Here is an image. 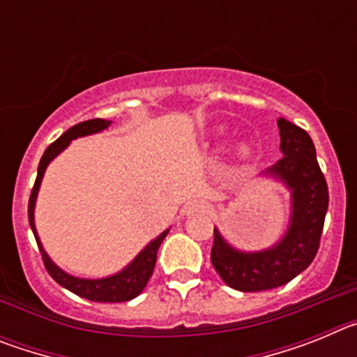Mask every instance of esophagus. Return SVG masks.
I'll use <instances>...</instances> for the list:
<instances>
[{
	"label": "esophagus",
	"mask_w": 357,
	"mask_h": 357,
	"mask_svg": "<svg viewBox=\"0 0 357 357\" xmlns=\"http://www.w3.org/2000/svg\"><path fill=\"white\" fill-rule=\"evenodd\" d=\"M207 209H209V206L206 202H195L193 206L189 207V213H206Z\"/></svg>",
	"instance_id": "esophagus-1"
}]
</instances>
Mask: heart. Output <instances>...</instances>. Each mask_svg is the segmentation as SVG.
Returning a JSON list of instances; mask_svg holds the SVG:
<instances>
[{
	"mask_svg": "<svg viewBox=\"0 0 357 357\" xmlns=\"http://www.w3.org/2000/svg\"><path fill=\"white\" fill-rule=\"evenodd\" d=\"M236 153H238V157L241 160H250L254 157V150H252V146L248 143H239L238 148H236Z\"/></svg>",
	"mask_w": 357,
	"mask_h": 357,
	"instance_id": "heart-1",
	"label": "heart"
}]
</instances>
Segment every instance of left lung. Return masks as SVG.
<instances>
[{
    "instance_id": "8db88e82",
    "label": "left lung",
    "mask_w": 357,
    "mask_h": 357,
    "mask_svg": "<svg viewBox=\"0 0 357 357\" xmlns=\"http://www.w3.org/2000/svg\"><path fill=\"white\" fill-rule=\"evenodd\" d=\"M280 150L284 153L270 175L279 176L293 191L291 223L275 247L243 254L229 247L214 230L211 263L227 286L238 291H264L288 284L313 263L329 207V189L317 160L314 144L304 128L277 119Z\"/></svg>"
}]
</instances>
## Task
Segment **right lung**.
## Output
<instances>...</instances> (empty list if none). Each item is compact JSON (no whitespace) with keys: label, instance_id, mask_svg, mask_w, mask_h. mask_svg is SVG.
I'll use <instances>...</instances> for the list:
<instances>
[{"label":"right lung","instance_id":"1","mask_svg":"<svg viewBox=\"0 0 357 357\" xmlns=\"http://www.w3.org/2000/svg\"><path fill=\"white\" fill-rule=\"evenodd\" d=\"M110 125V121L107 119H87V121H82L75 127H71L69 130H66L64 134L55 141V143L50 144L44 151L43 159L39 162V169H37V178L36 184L31 188L30 200H28V220H30V227L33 230V236H36V241L39 245L40 255H43V263L44 268L48 270L50 275L53 277L55 282H59L61 286H64L66 289H69L75 295L82 296V298H87V301L93 302H127L132 301L134 296L139 295L141 291L146 286L148 279L153 273V268H155L157 261V250H159L160 243L166 238L168 230L162 232L155 241H151L143 252H141L130 264H128L123 272L116 273L112 277H107V279H78V277L68 275L66 272H62L61 268H56L55 264L52 263V259L48 257V254L43 250L40 247V241L37 238L36 232V223H33V207H36V198L37 191H39L40 181H43L44 169L50 164V160L55 155H59L69 143L71 139H77V137H82V135H89L94 134V132H100L103 128H107Z\"/></svg>","mask_w":357,"mask_h":357}]
</instances>
